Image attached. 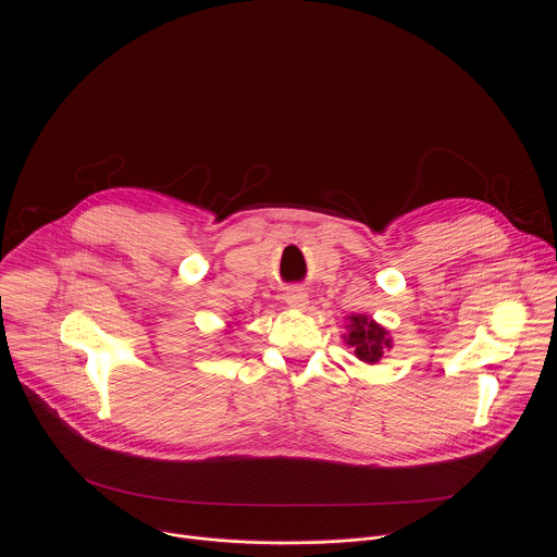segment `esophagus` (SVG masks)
<instances>
[{
    "instance_id": "esophagus-1",
    "label": "esophagus",
    "mask_w": 557,
    "mask_h": 557,
    "mask_svg": "<svg viewBox=\"0 0 557 557\" xmlns=\"http://www.w3.org/2000/svg\"><path fill=\"white\" fill-rule=\"evenodd\" d=\"M284 299H286V304H290V306H295V308H304V306L308 304V295H306V290L299 288V286L288 288V290L284 293Z\"/></svg>"
}]
</instances>
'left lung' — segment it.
Here are the masks:
<instances>
[{
	"instance_id": "8db88e82",
	"label": "left lung",
	"mask_w": 557,
	"mask_h": 557,
	"mask_svg": "<svg viewBox=\"0 0 557 557\" xmlns=\"http://www.w3.org/2000/svg\"><path fill=\"white\" fill-rule=\"evenodd\" d=\"M387 333L374 324L368 317L359 314L352 317L350 324V335L346 337V342L355 348V355L366 361V363H376L383 357V350L389 346V339L385 337Z\"/></svg>"
}]
</instances>
